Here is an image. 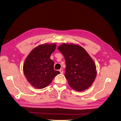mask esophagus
<instances>
[{
    "instance_id": "esophagus-1",
    "label": "esophagus",
    "mask_w": 121,
    "mask_h": 121,
    "mask_svg": "<svg viewBox=\"0 0 121 121\" xmlns=\"http://www.w3.org/2000/svg\"><path fill=\"white\" fill-rule=\"evenodd\" d=\"M59 72H60L61 74H63V72H64V71H63V69L61 68V69L59 70Z\"/></svg>"
}]
</instances>
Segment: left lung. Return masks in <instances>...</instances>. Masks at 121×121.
Listing matches in <instances>:
<instances>
[{
    "mask_svg": "<svg viewBox=\"0 0 121 121\" xmlns=\"http://www.w3.org/2000/svg\"><path fill=\"white\" fill-rule=\"evenodd\" d=\"M58 49L63 55L66 63L65 76L69 86L77 91L90 87L96 78L94 62L81 46L62 44Z\"/></svg>",
    "mask_w": 121,
    "mask_h": 121,
    "instance_id": "8db88e82",
    "label": "left lung"
}]
</instances>
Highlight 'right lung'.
Here are the masks:
<instances>
[{"mask_svg": "<svg viewBox=\"0 0 121 121\" xmlns=\"http://www.w3.org/2000/svg\"><path fill=\"white\" fill-rule=\"evenodd\" d=\"M56 47V44L41 45L33 49L25 59L23 72L28 82L34 87H46L60 73L54 70V62L50 59Z\"/></svg>", "mask_w": 121, "mask_h": 121, "instance_id": "obj_1", "label": "right lung"}]
</instances>
